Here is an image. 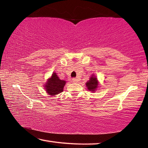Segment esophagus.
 <instances>
[{"label": "esophagus", "instance_id": "esophagus-1", "mask_svg": "<svg viewBox=\"0 0 148 148\" xmlns=\"http://www.w3.org/2000/svg\"><path fill=\"white\" fill-rule=\"evenodd\" d=\"M79 79L77 78H73L72 79V82H74V83H77V82H78Z\"/></svg>", "mask_w": 148, "mask_h": 148}]
</instances>
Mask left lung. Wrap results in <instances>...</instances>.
I'll list each match as a JSON object with an SVG mask.
<instances>
[{
  "mask_svg": "<svg viewBox=\"0 0 148 148\" xmlns=\"http://www.w3.org/2000/svg\"><path fill=\"white\" fill-rule=\"evenodd\" d=\"M99 86V82L97 78L95 77L94 75L90 77V79L88 82H87L86 83V86L87 89L89 90V91L91 92H95L96 91L97 89L98 88Z\"/></svg>",
  "mask_w": 148,
  "mask_h": 148,
  "instance_id": "1",
  "label": "left lung"
}]
</instances>
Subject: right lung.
<instances>
[{"mask_svg": "<svg viewBox=\"0 0 148 148\" xmlns=\"http://www.w3.org/2000/svg\"><path fill=\"white\" fill-rule=\"evenodd\" d=\"M65 84L66 82L64 80L60 79L56 73L53 72L51 77L47 79L44 87L46 90V92L49 95L53 96L62 92Z\"/></svg>", "mask_w": 148, "mask_h": 148, "instance_id": "1", "label": "right lung"}]
</instances>
